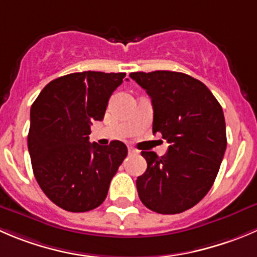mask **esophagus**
I'll return each mask as SVG.
<instances>
[{"label":"esophagus","mask_w":257,"mask_h":257,"mask_svg":"<svg viewBox=\"0 0 257 257\" xmlns=\"http://www.w3.org/2000/svg\"><path fill=\"white\" fill-rule=\"evenodd\" d=\"M128 152H129V154H137V153H138V151H137V149H134V148H132V147H129Z\"/></svg>","instance_id":"obj_1"}]
</instances>
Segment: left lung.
Here are the masks:
<instances>
[{"instance_id":"obj_1","label":"left lung","mask_w":257,"mask_h":257,"mask_svg":"<svg viewBox=\"0 0 257 257\" xmlns=\"http://www.w3.org/2000/svg\"><path fill=\"white\" fill-rule=\"evenodd\" d=\"M153 105V134L169 144L166 156L142 152L147 171L137 178L142 203L163 215L197 205L210 191L227 139L222 106L210 89L183 73H132Z\"/></svg>"}]
</instances>
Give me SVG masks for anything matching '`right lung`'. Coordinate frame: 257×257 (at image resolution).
Returning a JSON list of instances; mask_svg holds the SVG:
<instances>
[{"mask_svg":"<svg viewBox=\"0 0 257 257\" xmlns=\"http://www.w3.org/2000/svg\"><path fill=\"white\" fill-rule=\"evenodd\" d=\"M125 73L84 71L47 84L30 111L27 137L32 171L45 195L70 212L104 202L109 184L128 154L120 141L89 142L93 120H103Z\"/></svg>","mask_w":257,"mask_h":257,"instance_id":"1","label":"right lung"}]
</instances>
